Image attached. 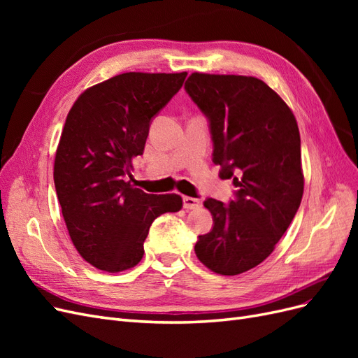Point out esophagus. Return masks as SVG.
I'll return each mask as SVG.
<instances>
[{
    "label": "esophagus",
    "instance_id": "34e87169",
    "mask_svg": "<svg viewBox=\"0 0 358 358\" xmlns=\"http://www.w3.org/2000/svg\"><path fill=\"white\" fill-rule=\"evenodd\" d=\"M183 208L185 209H196L200 206V200L199 199H194V197H188V196H183Z\"/></svg>",
    "mask_w": 358,
    "mask_h": 358
}]
</instances>
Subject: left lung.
<instances>
[{"mask_svg": "<svg viewBox=\"0 0 358 358\" xmlns=\"http://www.w3.org/2000/svg\"><path fill=\"white\" fill-rule=\"evenodd\" d=\"M185 91L208 117L212 161L234 199H206L213 227L194 251L212 272L234 276L263 263L303 196L300 133L285 101L257 78L192 73Z\"/></svg>", "mask_w": 358, "mask_h": 358, "instance_id": "obj_1", "label": "left lung"}]
</instances>
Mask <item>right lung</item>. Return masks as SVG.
Returning a JSON list of instances; mask_svg holds the SVG:
<instances>
[{
	"label": "right lung",
	"instance_id": "1",
	"mask_svg": "<svg viewBox=\"0 0 358 358\" xmlns=\"http://www.w3.org/2000/svg\"><path fill=\"white\" fill-rule=\"evenodd\" d=\"M187 73H124L86 90L67 115L53 180L73 245L104 272L143 258L149 227L182 209L178 194H146L127 182L149 127Z\"/></svg>",
	"mask_w": 358,
	"mask_h": 358
}]
</instances>
